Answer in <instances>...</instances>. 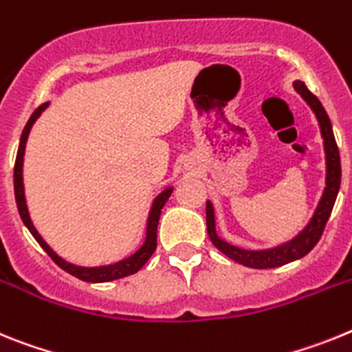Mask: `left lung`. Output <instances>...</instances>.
<instances>
[{"mask_svg": "<svg viewBox=\"0 0 352 352\" xmlns=\"http://www.w3.org/2000/svg\"><path fill=\"white\" fill-rule=\"evenodd\" d=\"M296 91L299 96L303 97L308 102L314 113H316L317 120L320 125V134L324 138V152H326V188L320 197L319 206H317L314 218L310 219L303 232H299L294 239L289 241L285 244H280L276 248L271 250H261V252H252V250H243L237 248L234 244H228L227 241H223L216 234V219H214V209L212 204L207 201L206 207V216H207V232L212 241V244L221 253L232 258V261L239 262L243 265L255 269H271L278 267V265L289 264L292 261H298L307 253L314 250L317 243H319L320 235H322L324 227L328 223L329 216H331L333 206L337 200L338 189H340V177H342V168H340V154H338V146L335 142V134L331 129V120H329L328 113L322 108L320 100L317 99L314 94L307 88L303 81H296L294 83Z\"/></svg>", "mask_w": 352, "mask_h": 352, "instance_id": "8db88e82", "label": "left lung"}]
</instances>
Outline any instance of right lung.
I'll return each instance as SVG.
<instances>
[{"instance_id":"right-lung-1","label":"right lung","mask_w":352,"mask_h":352,"mask_svg":"<svg viewBox=\"0 0 352 352\" xmlns=\"http://www.w3.org/2000/svg\"><path fill=\"white\" fill-rule=\"evenodd\" d=\"M49 106V102H44L42 106L33 111V115L30 117L28 124L24 127L23 134H21V143H19V151H17V157H15V166H14V191H15V201H17V209H19L21 219L23 223L28 227V230L32 232V235L36 239V243L41 244L44 252L47 253L51 258L54 261V264L60 265L63 271H67L72 276L83 280V282H91V283H100V282H111V280H118V278L129 276V274L138 273L140 269L146 264V261L151 258L152 253L155 252V246H157V223L159 216H161V209L164 207L166 200L170 198L173 189L166 188L163 193H159L157 198L152 204L151 214H148V221H146V237L145 243H143L142 248L134 255L127 256L124 261L117 262V264H109V265H100V267H81V265H74L70 262L63 261L62 256H58L53 250L49 248V244L45 243L41 237V234L36 232V228L33 227L32 219H30L28 207H26V198H24V184H23V161H24V148H26V142H28V134L32 131V125L35 124V120L41 117V113L44 111Z\"/></svg>"}]
</instances>
